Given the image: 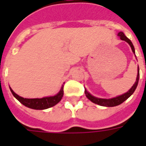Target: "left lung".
Listing matches in <instances>:
<instances>
[{
  "instance_id": "left-lung-1",
  "label": "left lung",
  "mask_w": 146,
  "mask_h": 146,
  "mask_svg": "<svg viewBox=\"0 0 146 146\" xmlns=\"http://www.w3.org/2000/svg\"><path fill=\"white\" fill-rule=\"evenodd\" d=\"M118 36H119V38L121 39L122 40H125L126 42H127L130 46H131V48L132 49V51L134 52L135 54V48H134V46H133V44L131 43V41L129 40L127 36L124 35V33H123V32H119L118 33ZM136 57V56H135ZM138 75H137V78H136V81L134 84V85L132 86L131 88L129 90L128 92H126L124 94H123V95H119V96H117L116 98H110V99H105V98H96L95 96H93L89 92H87V90L85 89V95L87 96V98H88L89 100H91L92 102H94L95 104H98L99 106H106V107H113V106H119L121 103H123V102L127 100V98L131 96V95L135 92V89L137 88V86H138V80H139V68L138 69Z\"/></svg>"
}]
</instances>
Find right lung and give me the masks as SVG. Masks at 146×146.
Instances as JSON below:
<instances>
[{
	"label": "right lung",
	"mask_w": 146,
	"mask_h": 146,
	"mask_svg": "<svg viewBox=\"0 0 146 146\" xmlns=\"http://www.w3.org/2000/svg\"><path fill=\"white\" fill-rule=\"evenodd\" d=\"M12 95L17 100L20 102L21 103L30 109L33 110H46L48 108H51L58 103L61 101V99L63 96V86L62 87L60 92L54 96H50V97H44L42 98H24L21 97L17 94H15L13 90L10 88Z\"/></svg>",
	"instance_id": "right-lung-1"
}]
</instances>
